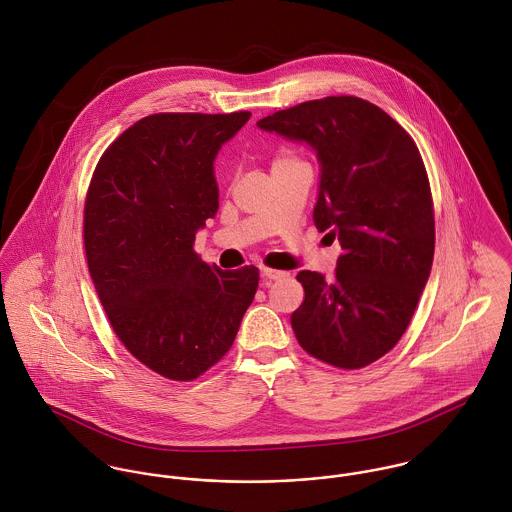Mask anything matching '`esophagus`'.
Wrapping results in <instances>:
<instances>
[{"mask_svg": "<svg viewBox=\"0 0 512 512\" xmlns=\"http://www.w3.org/2000/svg\"><path fill=\"white\" fill-rule=\"evenodd\" d=\"M288 276V272L282 270H272V268H262V278L264 282H276V280H284Z\"/></svg>", "mask_w": 512, "mask_h": 512, "instance_id": "esophagus-1", "label": "esophagus"}]
</instances>
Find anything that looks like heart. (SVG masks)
Listing matches in <instances>:
<instances>
[{
	"label": "heart",
	"mask_w": 512,
	"mask_h": 512,
	"mask_svg": "<svg viewBox=\"0 0 512 512\" xmlns=\"http://www.w3.org/2000/svg\"><path fill=\"white\" fill-rule=\"evenodd\" d=\"M293 159H297V155H295L293 151H288V149H282V151H278V153L274 155V159H272V167H274V165H278V163H286V161H293Z\"/></svg>",
	"instance_id": "obj_1"
}]
</instances>
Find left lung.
I'll return each instance as SVG.
<instances>
[{
	"instance_id": "8db88e82",
	"label": "left lung",
	"mask_w": 512,
	"mask_h": 512,
	"mask_svg": "<svg viewBox=\"0 0 512 512\" xmlns=\"http://www.w3.org/2000/svg\"><path fill=\"white\" fill-rule=\"evenodd\" d=\"M258 126L317 151L313 220L343 248L331 280L297 274L305 297L292 313L295 339L327 365L368 366L408 329L434 262V201L420 149L396 120L357 96L301 102Z\"/></svg>"
}]
</instances>
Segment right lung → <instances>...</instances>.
Returning <instances> with one entry per match:
<instances>
[{"label": "right lung", "instance_id": "1", "mask_svg": "<svg viewBox=\"0 0 512 512\" xmlns=\"http://www.w3.org/2000/svg\"><path fill=\"white\" fill-rule=\"evenodd\" d=\"M250 112H161L102 153L84 201V250L108 321L153 372L189 382L230 351L258 268L222 272L195 252L219 209L213 161Z\"/></svg>", "mask_w": 512, "mask_h": 512}]
</instances>
